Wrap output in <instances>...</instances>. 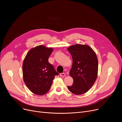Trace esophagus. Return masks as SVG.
<instances>
[{
	"label": "esophagus",
	"mask_w": 122,
	"mask_h": 122,
	"mask_svg": "<svg viewBox=\"0 0 122 122\" xmlns=\"http://www.w3.org/2000/svg\"><path fill=\"white\" fill-rule=\"evenodd\" d=\"M60 76H61V77H65V76H66V74H65V73H61V74H60Z\"/></svg>",
	"instance_id": "1"
}]
</instances>
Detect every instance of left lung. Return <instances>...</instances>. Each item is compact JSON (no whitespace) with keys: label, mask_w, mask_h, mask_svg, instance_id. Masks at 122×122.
I'll use <instances>...</instances> for the list:
<instances>
[{"label":"left lung","mask_w":122,"mask_h":122,"mask_svg":"<svg viewBox=\"0 0 122 122\" xmlns=\"http://www.w3.org/2000/svg\"><path fill=\"white\" fill-rule=\"evenodd\" d=\"M71 53L73 64L70 75L73 83L68 86V90L75 95L86 93L93 86L97 78L98 61L96 54L87 45L76 44L68 48Z\"/></svg>","instance_id":"8db88e82"}]
</instances>
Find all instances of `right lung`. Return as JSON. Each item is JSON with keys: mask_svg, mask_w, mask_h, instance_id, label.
Wrapping results in <instances>:
<instances>
[{"mask_svg": "<svg viewBox=\"0 0 122 122\" xmlns=\"http://www.w3.org/2000/svg\"><path fill=\"white\" fill-rule=\"evenodd\" d=\"M52 48L39 45L31 48L24 58L22 66L23 78L32 93L43 95L48 92L55 75L58 73L48 62Z\"/></svg>", "mask_w": 122, "mask_h": 122, "instance_id": "right-lung-1", "label": "right lung"}]
</instances>
